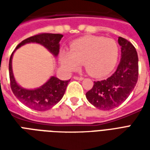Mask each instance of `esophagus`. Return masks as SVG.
<instances>
[{
	"mask_svg": "<svg viewBox=\"0 0 150 150\" xmlns=\"http://www.w3.org/2000/svg\"><path fill=\"white\" fill-rule=\"evenodd\" d=\"M73 79H76V80H83V77H79V76H74Z\"/></svg>",
	"mask_w": 150,
	"mask_h": 150,
	"instance_id": "esophagus-1",
	"label": "esophagus"
}]
</instances>
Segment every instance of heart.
Instances as JSON below:
<instances>
[{
  "instance_id": "1",
  "label": "heart",
  "mask_w": 150,
  "mask_h": 150,
  "mask_svg": "<svg viewBox=\"0 0 150 150\" xmlns=\"http://www.w3.org/2000/svg\"><path fill=\"white\" fill-rule=\"evenodd\" d=\"M119 48L116 41L100 36H87L75 40L71 51L63 50L59 61L67 71L78 70L84 62L86 71L96 78L107 76L117 62Z\"/></svg>"
}]
</instances>
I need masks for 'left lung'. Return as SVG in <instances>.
Instances as JSON below:
<instances>
[{"mask_svg":"<svg viewBox=\"0 0 150 150\" xmlns=\"http://www.w3.org/2000/svg\"><path fill=\"white\" fill-rule=\"evenodd\" d=\"M121 58L116 71L109 78L94 82L86 93L88 100L102 110H110L122 104L135 88L138 79V56L132 43L118 38Z\"/></svg>","mask_w":150,"mask_h":150,"instance_id":"obj_1","label":"left lung"}]
</instances>
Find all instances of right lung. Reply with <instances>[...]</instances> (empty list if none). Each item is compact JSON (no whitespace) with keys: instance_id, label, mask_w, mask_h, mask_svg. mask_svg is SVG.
Segmentation results:
<instances>
[{"instance_id":"add662e5","label":"right lung","mask_w":150,"mask_h":150,"mask_svg":"<svg viewBox=\"0 0 150 150\" xmlns=\"http://www.w3.org/2000/svg\"><path fill=\"white\" fill-rule=\"evenodd\" d=\"M63 37L59 34H39L23 40L19 43L16 49L26 43H38L49 50L54 57H57L59 53L60 44L59 42ZM15 50L12 53L8 63L9 79L12 91L16 97L22 104L27 107L37 111H46L51 108L58 104L65 93L67 86L70 80H60L54 76H51L43 85L35 89H26L18 84L13 73L12 59Z\"/></svg>"}]
</instances>
